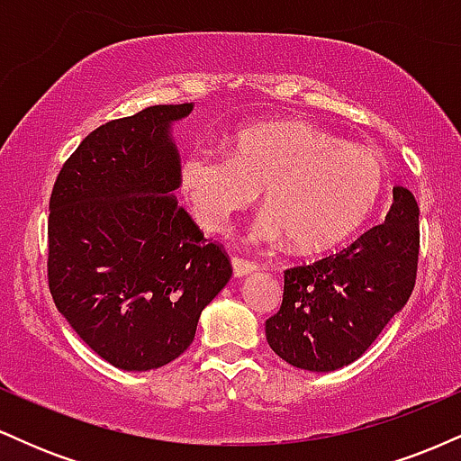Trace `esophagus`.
<instances>
[{
    "label": "esophagus",
    "mask_w": 461,
    "mask_h": 461,
    "mask_svg": "<svg viewBox=\"0 0 461 461\" xmlns=\"http://www.w3.org/2000/svg\"><path fill=\"white\" fill-rule=\"evenodd\" d=\"M231 267H234V275H236V277H242V275L256 271L258 264L251 262V260H245V258L234 256V258H231Z\"/></svg>",
    "instance_id": "34e87169"
}]
</instances>
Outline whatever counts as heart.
Returning a JSON list of instances; mask_svg holds the SVG:
<instances>
[{
	"instance_id": "b5f03b06",
	"label": "heart",
	"mask_w": 461,
	"mask_h": 461,
	"mask_svg": "<svg viewBox=\"0 0 461 461\" xmlns=\"http://www.w3.org/2000/svg\"><path fill=\"white\" fill-rule=\"evenodd\" d=\"M179 186L208 231H223L262 188L268 210L256 221L253 238L288 236L299 251H330L375 210L385 167L375 151L310 123H264L238 131L230 153L190 147L179 164Z\"/></svg>"
}]
</instances>
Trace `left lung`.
Returning a JSON list of instances; mask_svg holds the SVG:
<instances>
[{
	"mask_svg": "<svg viewBox=\"0 0 461 461\" xmlns=\"http://www.w3.org/2000/svg\"><path fill=\"white\" fill-rule=\"evenodd\" d=\"M385 221L338 253L284 271V299L267 340L297 368L327 373L356 362L410 299L420 227L414 194L393 190Z\"/></svg>",
	"mask_w": 461,
	"mask_h": 461,
	"instance_id": "1",
	"label": "left lung"
}]
</instances>
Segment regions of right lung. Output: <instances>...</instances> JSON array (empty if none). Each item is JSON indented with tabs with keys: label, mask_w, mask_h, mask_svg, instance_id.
Returning <instances> with one entry per match:
<instances>
[{
	"label": "right lung",
	"mask_w": 461,
	"mask_h": 461,
	"mask_svg": "<svg viewBox=\"0 0 461 461\" xmlns=\"http://www.w3.org/2000/svg\"><path fill=\"white\" fill-rule=\"evenodd\" d=\"M193 104L149 105L86 136L58 173L47 221V284L88 347L123 370L182 356L201 310L231 277L223 245L177 205L168 123Z\"/></svg>",
	"instance_id": "add662e5"
}]
</instances>
